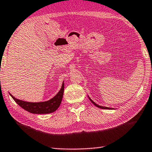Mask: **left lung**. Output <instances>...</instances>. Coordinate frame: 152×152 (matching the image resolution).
<instances>
[{
  "instance_id": "left-lung-1",
  "label": "left lung",
  "mask_w": 152,
  "mask_h": 152,
  "mask_svg": "<svg viewBox=\"0 0 152 152\" xmlns=\"http://www.w3.org/2000/svg\"><path fill=\"white\" fill-rule=\"evenodd\" d=\"M88 99H90V101H91L92 102V103H93V104L95 105V106L97 107H99V108H100V109H113V108H109V107H107L100 106V105L97 104L96 103H95V102H94L93 101H92V100L89 96H88Z\"/></svg>"
}]
</instances>
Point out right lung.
Instances as JSON below:
<instances>
[{"mask_svg": "<svg viewBox=\"0 0 152 152\" xmlns=\"http://www.w3.org/2000/svg\"><path fill=\"white\" fill-rule=\"evenodd\" d=\"M64 91V83L63 82L61 89L58 92V94L53 97L52 99L47 101L31 102H27L21 100L16 99L11 94H10L14 101L23 109L26 110L27 111L33 114H47L54 112L58 109L62 100Z\"/></svg>", "mask_w": 152, "mask_h": 152, "instance_id": "1", "label": "right lung"}]
</instances>
